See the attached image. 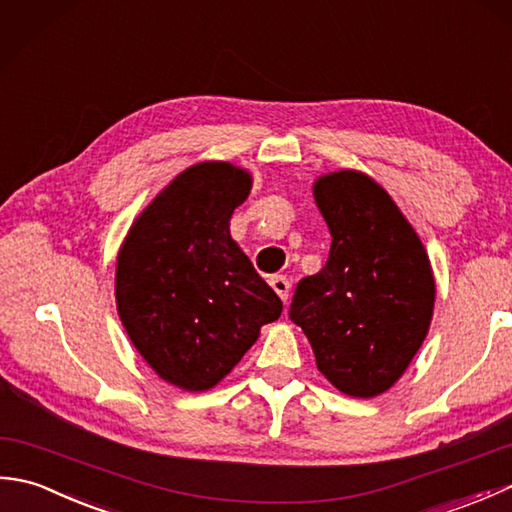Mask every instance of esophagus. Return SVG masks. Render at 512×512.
<instances>
[{
    "label": "esophagus",
    "instance_id": "1",
    "mask_svg": "<svg viewBox=\"0 0 512 512\" xmlns=\"http://www.w3.org/2000/svg\"><path fill=\"white\" fill-rule=\"evenodd\" d=\"M270 286H273V290L279 295L281 301L288 299V292H290V281L286 275H273L270 277Z\"/></svg>",
    "mask_w": 512,
    "mask_h": 512
}]
</instances>
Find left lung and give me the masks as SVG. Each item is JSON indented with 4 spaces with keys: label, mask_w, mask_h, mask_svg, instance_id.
I'll return each mask as SVG.
<instances>
[{
    "label": "left lung",
    "mask_w": 512,
    "mask_h": 512,
    "mask_svg": "<svg viewBox=\"0 0 512 512\" xmlns=\"http://www.w3.org/2000/svg\"><path fill=\"white\" fill-rule=\"evenodd\" d=\"M314 200L332 246L319 273L297 284L288 317L336 389L372 398L396 383L429 332V257L387 191L363 173L319 178Z\"/></svg>",
    "instance_id": "left-lung-1"
}]
</instances>
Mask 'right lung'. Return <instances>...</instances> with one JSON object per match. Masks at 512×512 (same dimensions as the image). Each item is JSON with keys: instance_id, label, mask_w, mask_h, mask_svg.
Segmentation results:
<instances>
[{"instance_id": "right-lung-1", "label": "right lung", "mask_w": 512, "mask_h": 512, "mask_svg": "<svg viewBox=\"0 0 512 512\" xmlns=\"http://www.w3.org/2000/svg\"><path fill=\"white\" fill-rule=\"evenodd\" d=\"M250 184L228 162L189 167L118 253L116 306L129 339L160 378L187 391L220 383L284 308L228 231Z\"/></svg>"}]
</instances>
